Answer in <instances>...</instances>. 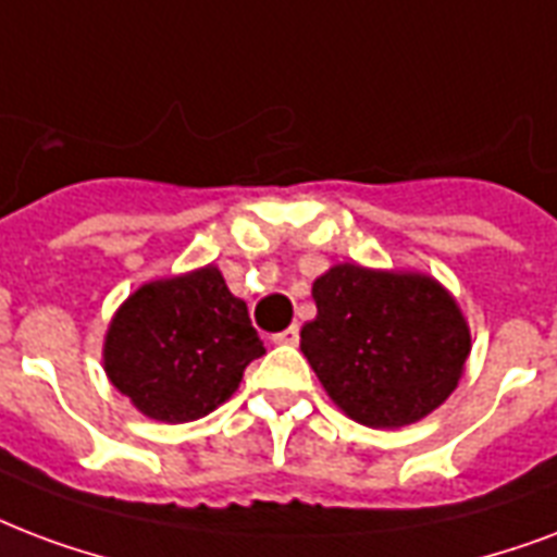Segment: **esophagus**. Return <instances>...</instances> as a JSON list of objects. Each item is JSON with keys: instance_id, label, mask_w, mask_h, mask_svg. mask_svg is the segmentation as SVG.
Wrapping results in <instances>:
<instances>
[{"instance_id": "esophagus-1", "label": "esophagus", "mask_w": 557, "mask_h": 557, "mask_svg": "<svg viewBox=\"0 0 557 557\" xmlns=\"http://www.w3.org/2000/svg\"><path fill=\"white\" fill-rule=\"evenodd\" d=\"M271 342H274V345H297V342H300V330H297V326H286L283 333L271 335Z\"/></svg>"}]
</instances>
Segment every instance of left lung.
Returning a JSON list of instances; mask_svg holds the SVG:
<instances>
[{
	"label": "left lung",
	"mask_w": 557,
	"mask_h": 557,
	"mask_svg": "<svg viewBox=\"0 0 557 557\" xmlns=\"http://www.w3.org/2000/svg\"><path fill=\"white\" fill-rule=\"evenodd\" d=\"M312 297L318 315L300 330V350L347 418L397 430L456 392L470 326L438 280L342 262L312 283Z\"/></svg>",
	"instance_id": "8db88e82"
}]
</instances>
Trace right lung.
<instances>
[{"label":"right lung","instance_id":"1","mask_svg":"<svg viewBox=\"0 0 557 557\" xmlns=\"http://www.w3.org/2000/svg\"><path fill=\"white\" fill-rule=\"evenodd\" d=\"M262 354L245 300L215 265L139 286L104 335L108 380L163 423L198 420L231 400Z\"/></svg>","mask_w":557,"mask_h":557}]
</instances>
